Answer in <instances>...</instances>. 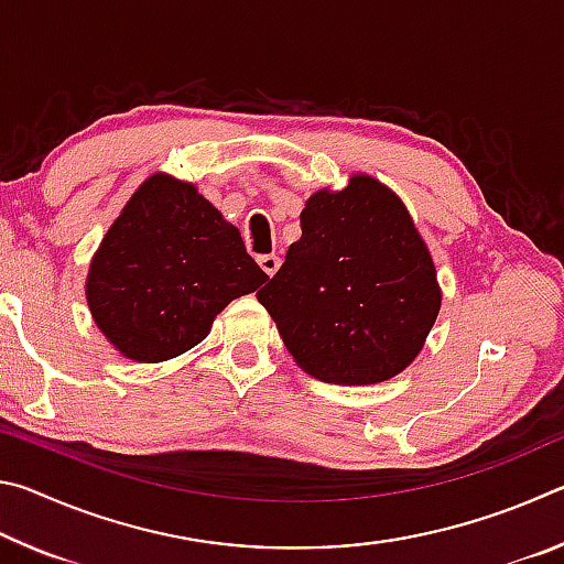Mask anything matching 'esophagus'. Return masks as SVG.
<instances>
[{
	"mask_svg": "<svg viewBox=\"0 0 564 564\" xmlns=\"http://www.w3.org/2000/svg\"><path fill=\"white\" fill-rule=\"evenodd\" d=\"M259 265L261 269L269 273V275H273L275 271H279V265H281V259L275 253H269V256H259Z\"/></svg>",
	"mask_w": 564,
	"mask_h": 564,
	"instance_id": "34e87169",
	"label": "esophagus"
}]
</instances>
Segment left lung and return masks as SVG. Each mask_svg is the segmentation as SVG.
I'll use <instances>...</instances> for the list:
<instances>
[{
	"label": "left lung",
	"mask_w": 564,
	"mask_h": 564,
	"mask_svg": "<svg viewBox=\"0 0 564 564\" xmlns=\"http://www.w3.org/2000/svg\"><path fill=\"white\" fill-rule=\"evenodd\" d=\"M303 234L256 299L305 373L373 386L413 362L441 313L431 248L393 188L352 174L318 188Z\"/></svg>",
	"instance_id": "8db88e82"
}]
</instances>
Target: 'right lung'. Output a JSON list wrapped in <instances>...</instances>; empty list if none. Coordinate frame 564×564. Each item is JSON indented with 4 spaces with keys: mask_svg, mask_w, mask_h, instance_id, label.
Instances as JSON below:
<instances>
[{
    "mask_svg": "<svg viewBox=\"0 0 564 564\" xmlns=\"http://www.w3.org/2000/svg\"><path fill=\"white\" fill-rule=\"evenodd\" d=\"M265 281L241 231L194 184L156 171L104 234L84 291L113 350L161 362L198 346L228 303Z\"/></svg>",
    "mask_w": 564,
    "mask_h": 564,
    "instance_id": "1",
    "label": "right lung"
}]
</instances>
